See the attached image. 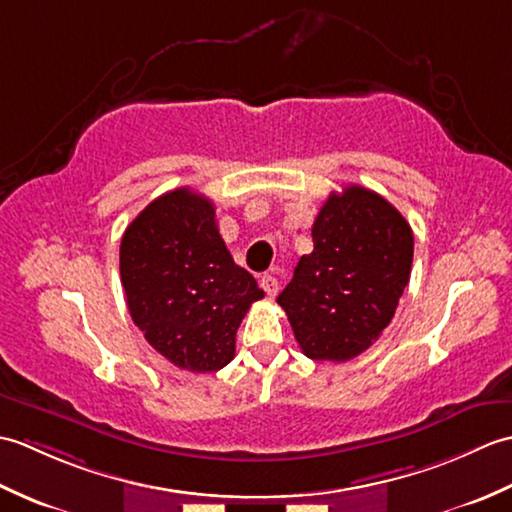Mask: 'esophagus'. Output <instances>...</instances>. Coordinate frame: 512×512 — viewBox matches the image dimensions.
Segmentation results:
<instances>
[{
	"mask_svg": "<svg viewBox=\"0 0 512 512\" xmlns=\"http://www.w3.org/2000/svg\"><path fill=\"white\" fill-rule=\"evenodd\" d=\"M259 286L264 288V292L268 297H275L277 290H279V281L275 275H264L262 279H259Z\"/></svg>",
	"mask_w": 512,
	"mask_h": 512,
	"instance_id": "34e87169",
	"label": "esophagus"
}]
</instances>
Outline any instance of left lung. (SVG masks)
I'll return each mask as SVG.
<instances>
[{"label":"left lung","mask_w":512,"mask_h":512,"mask_svg":"<svg viewBox=\"0 0 512 512\" xmlns=\"http://www.w3.org/2000/svg\"><path fill=\"white\" fill-rule=\"evenodd\" d=\"M312 242L277 303L303 354L345 363L394 319L411 275L413 233L383 195L350 184L321 206Z\"/></svg>","instance_id":"obj_1"}]
</instances>
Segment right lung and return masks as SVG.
<instances>
[{"label": "right lung", "instance_id": "right-lung-1", "mask_svg": "<svg viewBox=\"0 0 512 512\" xmlns=\"http://www.w3.org/2000/svg\"><path fill=\"white\" fill-rule=\"evenodd\" d=\"M121 281L147 343L198 374L233 361L239 323L264 297L228 253L213 202L189 187L160 195L125 228Z\"/></svg>", "mask_w": 512, "mask_h": 512}]
</instances>
